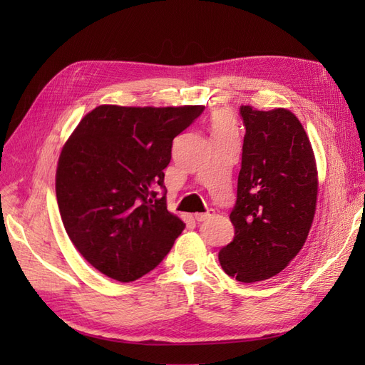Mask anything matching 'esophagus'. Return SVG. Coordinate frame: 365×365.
<instances>
[{
  "mask_svg": "<svg viewBox=\"0 0 365 365\" xmlns=\"http://www.w3.org/2000/svg\"><path fill=\"white\" fill-rule=\"evenodd\" d=\"M213 216H215V210H207L205 213H196L195 219L197 220V222H204V220L213 217Z\"/></svg>",
  "mask_w": 365,
  "mask_h": 365,
  "instance_id": "34e87169",
  "label": "esophagus"
}]
</instances>
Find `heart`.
<instances>
[{
	"instance_id": "heart-1",
	"label": "heart",
	"mask_w": 365,
	"mask_h": 365,
	"mask_svg": "<svg viewBox=\"0 0 365 365\" xmlns=\"http://www.w3.org/2000/svg\"><path fill=\"white\" fill-rule=\"evenodd\" d=\"M210 128H212L213 137L227 135V134H231V132H236L235 118L227 111L215 113L212 115V120H210Z\"/></svg>"
}]
</instances>
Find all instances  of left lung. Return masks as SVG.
<instances>
[{
	"instance_id": "left-lung-1",
	"label": "left lung",
	"mask_w": 365,
	"mask_h": 365,
	"mask_svg": "<svg viewBox=\"0 0 365 365\" xmlns=\"http://www.w3.org/2000/svg\"><path fill=\"white\" fill-rule=\"evenodd\" d=\"M240 115L245 137L230 213L235 239L219 251V262L230 277L252 283L277 275L303 248L318 180L312 146L291 111L242 105Z\"/></svg>"
}]
</instances>
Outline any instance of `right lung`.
<instances>
[{
	"label": "right lung",
	"mask_w": 365,
	"mask_h": 365,
	"mask_svg": "<svg viewBox=\"0 0 365 365\" xmlns=\"http://www.w3.org/2000/svg\"><path fill=\"white\" fill-rule=\"evenodd\" d=\"M204 108L102 105L65 143L56 172L62 222L77 251L108 277H143L184 230L182 220L168 212L163 170L173 138Z\"/></svg>",
	"instance_id": "obj_1"
}]
</instances>
